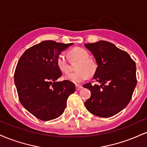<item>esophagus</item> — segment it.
I'll list each match as a JSON object with an SVG mask.
<instances>
[{"label": "esophagus", "instance_id": "34e87169", "mask_svg": "<svg viewBox=\"0 0 147 147\" xmlns=\"http://www.w3.org/2000/svg\"><path fill=\"white\" fill-rule=\"evenodd\" d=\"M75 86H76V90H80V89H82V88H83V86H81V85H76Z\"/></svg>", "mask_w": 147, "mask_h": 147}]
</instances>
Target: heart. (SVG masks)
Masks as SVG:
<instances>
[{
    "instance_id": "heart-1",
    "label": "heart",
    "mask_w": 147,
    "mask_h": 147,
    "mask_svg": "<svg viewBox=\"0 0 147 147\" xmlns=\"http://www.w3.org/2000/svg\"><path fill=\"white\" fill-rule=\"evenodd\" d=\"M70 56L72 59L78 60L75 65L76 71L65 76V80L74 84H80L89 77L94 75L97 70L96 62L89 58V52L86 49L80 47H75L70 51ZM57 65L62 72L67 73L70 70L68 59L64 53H60L57 58Z\"/></svg>"
}]
</instances>
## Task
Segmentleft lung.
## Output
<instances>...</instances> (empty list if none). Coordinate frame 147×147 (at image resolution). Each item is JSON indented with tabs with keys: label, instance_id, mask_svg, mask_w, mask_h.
<instances>
[{
	"label": "left lung",
	"instance_id": "1",
	"mask_svg": "<svg viewBox=\"0 0 147 147\" xmlns=\"http://www.w3.org/2000/svg\"><path fill=\"white\" fill-rule=\"evenodd\" d=\"M85 46L98 65L94 80L84 85L91 92L84 104L92 114L111 117L123 110L132 98L137 84L136 63L127 52L110 42L99 41Z\"/></svg>",
	"mask_w": 147,
	"mask_h": 147
}]
</instances>
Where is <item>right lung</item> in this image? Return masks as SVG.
I'll return each instance as SVG.
<instances>
[{
	"label": "right lung",
	"mask_w": 147,
	"mask_h": 147,
	"mask_svg": "<svg viewBox=\"0 0 147 147\" xmlns=\"http://www.w3.org/2000/svg\"><path fill=\"white\" fill-rule=\"evenodd\" d=\"M72 44L42 41L25 50L16 65L14 83L20 102L41 120L61 115L68 97L76 90L75 84L68 80L57 82L62 75L57 57Z\"/></svg>",
	"instance_id": "add662e5"
}]
</instances>
